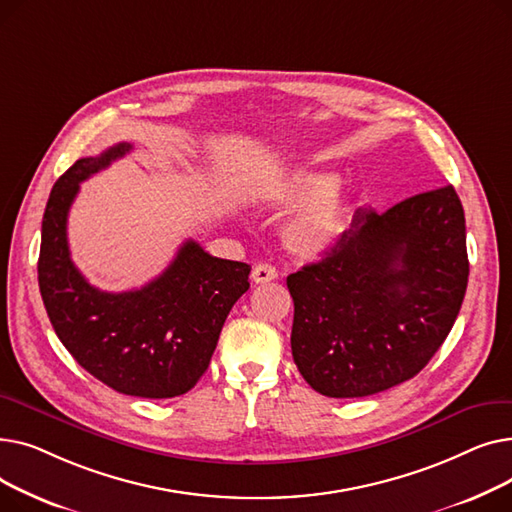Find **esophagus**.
I'll list each match as a JSON object with an SVG mask.
<instances>
[{
	"label": "esophagus",
	"instance_id": "1",
	"mask_svg": "<svg viewBox=\"0 0 512 512\" xmlns=\"http://www.w3.org/2000/svg\"><path fill=\"white\" fill-rule=\"evenodd\" d=\"M251 278H253L255 284H267V282H272V280L278 278V270L270 263H259V265L253 267Z\"/></svg>",
	"mask_w": 512,
	"mask_h": 512
}]
</instances>
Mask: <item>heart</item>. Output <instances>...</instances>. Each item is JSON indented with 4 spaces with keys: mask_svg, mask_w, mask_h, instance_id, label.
I'll use <instances>...</instances> for the list:
<instances>
[{
    "mask_svg": "<svg viewBox=\"0 0 512 512\" xmlns=\"http://www.w3.org/2000/svg\"><path fill=\"white\" fill-rule=\"evenodd\" d=\"M338 178L330 172H294L259 193V201L272 209L297 213L284 226L286 245L299 255L315 257L330 251L351 222V203L336 191Z\"/></svg>",
    "mask_w": 512,
    "mask_h": 512,
    "instance_id": "obj_1",
    "label": "heart"
}]
</instances>
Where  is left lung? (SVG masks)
<instances>
[{
	"instance_id": "obj_1",
	"label": "left lung",
	"mask_w": 512,
	"mask_h": 512,
	"mask_svg": "<svg viewBox=\"0 0 512 512\" xmlns=\"http://www.w3.org/2000/svg\"><path fill=\"white\" fill-rule=\"evenodd\" d=\"M469 278L465 211L454 186L357 209L324 259L286 278L294 301L292 359L330 398L407 382L436 355Z\"/></svg>"
}]
</instances>
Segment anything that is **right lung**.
<instances>
[{
	"label": "right lung",
	"instance_id": "add662e5",
	"mask_svg": "<svg viewBox=\"0 0 512 512\" xmlns=\"http://www.w3.org/2000/svg\"><path fill=\"white\" fill-rule=\"evenodd\" d=\"M130 149L118 143L78 159L53 184L41 226L39 290L53 330L93 378L120 394L172 398L207 371L230 309L249 290L251 265L211 257L186 240L168 270L139 290L91 286L70 259L68 211L80 182Z\"/></svg>",
	"mask_w": 512,
	"mask_h": 512
}]
</instances>
